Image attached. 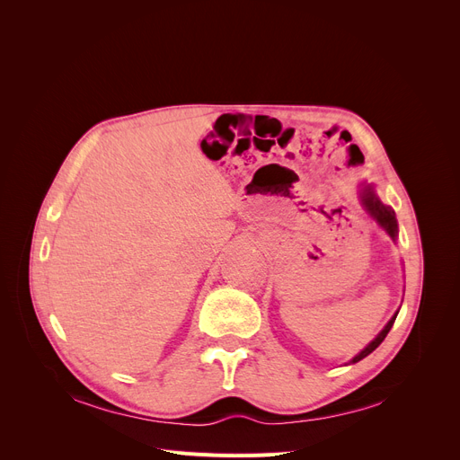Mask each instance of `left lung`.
<instances>
[{
    "label": "left lung",
    "mask_w": 460,
    "mask_h": 460,
    "mask_svg": "<svg viewBox=\"0 0 460 460\" xmlns=\"http://www.w3.org/2000/svg\"><path fill=\"white\" fill-rule=\"evenodd\" d=\"M359 199H361V207L366 208V212L373 217V220H376V224L392 236V240H397L399 227H397L395 212H394V208H392L390 205H384V203L378 199V196L375 193V188H373L371 184L364 186V190L359 191ZM397 313H399V311H395V315L388 321V324H385V326L378 332V335L375 337V340H373L364 350H359V352L349 361L347 366L358 364L359 359H364L366 356H369V354L385 340V335H388V332L392 330V326H394V323H395V319H397Z\"/></svg>",
    "instance_id": "obj_1"
}]
</instances>
